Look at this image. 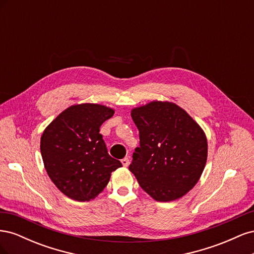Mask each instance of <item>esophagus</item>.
Returning a JSON list of instances; mask_svg holds the SVG:
<instances>
[{
	"mask_svg": "<svg viewBox=\"0 0 254 254\" xmlns=\"http://www.w3.org/2000/svg\"><path fill=\"white\" fill-rule=\"evenodd\" d=\"M121 162H122V164L124 165L125 167H127V166L129 165V158H124V159H123V160L121 161Z\"/></svg>",
	"mask_w": 254,
	"mask_h": 254,
	"instance_id": "1",
	"label": "esophagus"
}]
</instances>
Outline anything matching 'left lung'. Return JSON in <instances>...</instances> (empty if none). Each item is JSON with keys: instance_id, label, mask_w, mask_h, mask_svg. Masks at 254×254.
<instances>
[{"instance_id": "1", "label": "left lung", "mask_w": 254, "mask_h": 254, "mask_svg": "<svg viewBox=\"0 0 254 254\" xmlns=\"http://www.w3.org/2000/svg\"><path fill=\"white\" fill-rule=\"evenodd\" d=\"M140 147L129 165L140 187L157 201H172L195 187L204 170L203 130L179 106L151 102L131 111Z\"/></svg>"}]
</instances>
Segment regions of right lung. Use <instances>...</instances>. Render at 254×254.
Returning a JSON list of instances; mask_svg holds the SVG:
<instances>
[{
  "instance_id": "add662e5",
  "label": "right lung",
  "mask_w": 254,
  "mask_h": 254,
  "mask_svg": "<svg viewBox=\"0 0 254 254\" xmlns=\"http://www.w3.org/2000/svg\"><path fill=\"white\" fill-rule=\"evenodd\" d=\"M114 110L97 104L71 106L45 128L40 149L48 175L60 191L76 201H89L107 187L122 166L107 150L102 124Z\"/></svg>"
}]
</instances>
